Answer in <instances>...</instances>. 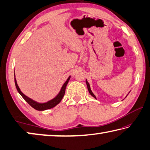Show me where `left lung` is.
Returning a JSON list of instances; mask_svg holds the SVG:
<instances>
[{
  "mask_svg": "<svg viewBox=\"0 0 150 150\" xmlns=\"http://www.w3.org/2000/svg\"><path fill=\"white\" fill-rule=\"evenodd\" d=\"M86 83H87V88H88V92H89V93L91 94V95H92L94 98H96V96H95V95H94V94L92 93V91H91V90L90 85H89V84H88V83L87 82V80H86Z\"/></svg>",
  "mask_w": 150,
  "mask_h": 150,
  "instance_id": "obj_1",
  "label": "left lung"
}]
</instances>
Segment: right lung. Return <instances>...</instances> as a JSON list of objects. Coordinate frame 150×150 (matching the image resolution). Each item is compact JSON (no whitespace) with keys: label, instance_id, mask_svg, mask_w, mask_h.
I'll return each mask as SVG.
<instances>
[{"label":"right lung","instance_id":"add662e5","mask_svg":"<svg viewBox=\"0 0 150 150\" xmlns=\"http://www.w3.org/2000/svg\"><path fill=\"white\" fill-rule=\"evenodd\" d=\"M14 76H15V75H14ZM70 77H71V76H69V77H68L67 81H66L65 83L63 84V85L62 87V89H61L59 94H58V95L55 96L54 98H53L52 100H51L50 101H48V102L45 103H39L35 102V101L33 100L32 99H31V98H30L29 97H28V96L24 95V94L22 93L21 91H20V88L18 86L16 78H14V81H15V85H16V87L17 88L18 92L20 93V95H21L22 97H23L24 99L26 100V102L32 106V107H33L37 110H47V109H50L53 107H54L55 106H56L57 104H59L60 103V101L62 100V99L63 97V96H64V95H65L66 86H67L68 82H69Z\"/></svg>","mask_w":150,"mask_h":150}]
</instances>
